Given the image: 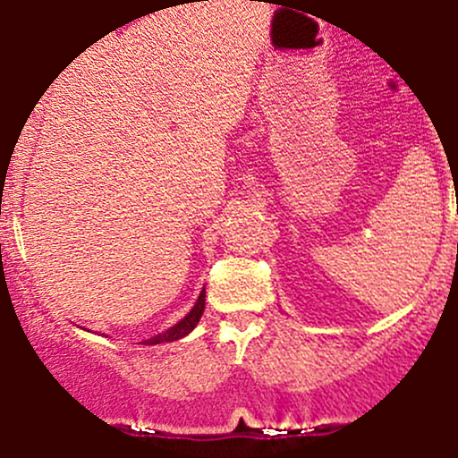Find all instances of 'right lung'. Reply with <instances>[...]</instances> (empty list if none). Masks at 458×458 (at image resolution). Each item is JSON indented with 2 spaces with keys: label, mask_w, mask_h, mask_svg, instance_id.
<instances>
[{
  "label": "right lung",
  "mask_w": 458,
  "mask_h": 458,
  "mask_svg": "<svg viewBox=\"0 0 458 458\" xmlns=\"http://www.w3.org/2000/svg\"><path fill=\"white\" fill-rule=\"evenodd\" d=\"M203 311H205V292H201V296H199L197 305L192 307V311H190L188 316L183 318V320H179L177 325L168 328V331H164V333H160V335L151 337V340H147V342H142V344H148V346H153V344H162V342H174V340H179V337L188 335V333L192 331L194 327H197V322L201 320Z\"/></svg>",
  "instance_id": "add662e5"
}]
</instances>
